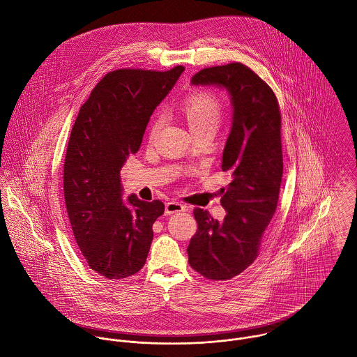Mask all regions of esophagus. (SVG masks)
I'll use <instances>...</instances> for the list:
<instances>
[{
  "label": "esophagus",
  "mask_w": 357,
  "mask_h": 357,
  "mask_svg": "<svg viewBox=\"0 0 357 357\" xmlns=\"http://www.w3.org/2000/svg\"><path fill=\"white\" fill-rule=\"evenodd\" d=\"M186 210V206H183L182 203L179 202H175V200H171L165 204V214L167 215H171V214H175V213H181V211H185Z\"/></svg>",
  "instance_id": "obj_1"
}]
</instances>
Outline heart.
Here are the masks:
<instances>
[{
	"label": "heart",
	"instance_id": "1",
	"mask_svg": "<svg viewBox=\"0 0 357 357\" xmlns=\"http://www.w3.org/2000/svg\"><path fill=\"white\" fill-rule=\"evenodd\" d=\"M183 115L196 136L199 135H214L220 128L224 118V107L217 96L208 91H197L189 94L182 104ZM165 119L164 111H158L149 128V133L153 137Z\"/></svg>",
	"mask_w": 357,
	"mask_h": 357
}]
</instances>
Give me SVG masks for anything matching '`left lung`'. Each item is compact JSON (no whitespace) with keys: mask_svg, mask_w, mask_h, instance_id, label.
<instances>
[{"mask_svg":"<svg viewBox=\"0 0 357 357\" xmlns=\"http://www.w3.org/2000/svg\"><path fill=\"white\" fill-rule=\"evenodd\" d=\"M193 84L224 86L232 100L234 122L222 155L231 183L222 188V222L195 208L197 231L188 246L190 267L207 280L239 275L259 256L275 214L282 172L281 111L273 89L249 66L231 62L204 68Z\"/></svg>","mask_w":357,"mask_h":357,"instance_id":"obj_1","label":"left lung"}]
</instances>
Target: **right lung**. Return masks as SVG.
<instances>
[{"mask_svg":"<svg viewBox=\"0 0 357 357\" xmlns=\"http://www.w3.org/2000/svg\"><path fill=\"white\" fill-rule=\"evenodd\" d=\"M183 70L178 65L164 72H108L72 126L63 164L66 211L83 257L104 278H128L146 263L164 203L136 195L122 202L121 169L137 153L153 111Z\"/></svg>","mask_w":357,"mask_h":357,"instance_id":"1","label":"right lung"}]
</instances>
